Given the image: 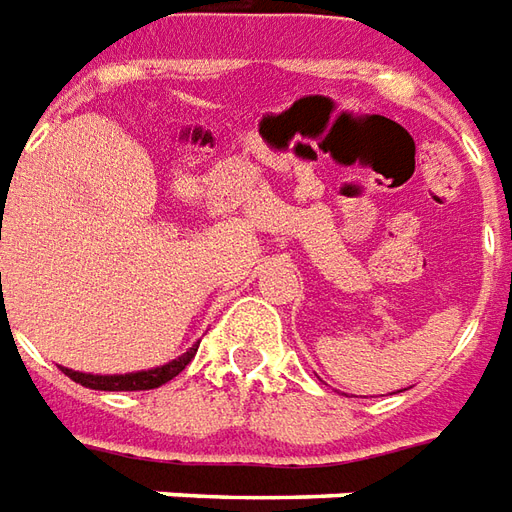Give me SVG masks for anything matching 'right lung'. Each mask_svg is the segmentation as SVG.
Segmentation results:
<instances>
[{
    "label": "right lung",
    "mask_w": 512,
    "mask_h": 512,
    "mask_svg": "<svg viewBox=\"0 0 512 512\" xmlns=\"http://www.w3.org/2000/svg\"><path fill=\"white\" fill-rule=\"evenodd\" d=\"M197 354V343L181 354L178 359H172L167 365H158V368L150 370H133V373H83V370L63 368V373L72 379V382L83 384V387H91V390H155L161 384H167L169 379H175Z\"/></svg>",
    "instance_id": "obj_1"
}]
</instances>
